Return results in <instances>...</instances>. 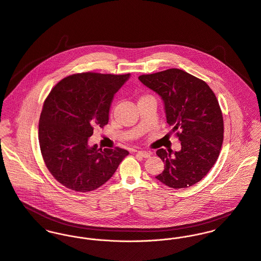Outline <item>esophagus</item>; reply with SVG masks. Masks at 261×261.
<instances>
[{
  "instance_id": "obj_1",
  "label": "esophagus",
  "mask_w": 261,
  "mask_h": 261,
  "mask_svg": "<svg viewBox=\"0 0 261 261\" xmlns=\"http://www.w3.org/2000/svg\"><path fill=\"white\" fill-rule=\"evenodd\" d=\"M137 154L140 155L141 157H143V158H148V157H150V153L147 152V151H137Z\"/></svg>"
}]
</instances>
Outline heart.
I'll use <instances>...</instances> for the list:
<instances>
[{
  "mask_svg": "<svg viewBox=\"0 0 261 261\" xmlns=\"http://www.w3.org/2000/svg\"><path fill=\"white\" fill-rule=\"evenodd\" d=\"M147 97H151V96H149V95H145V96H143V97H141V98H147ZM140 98V99H141Z\"/></svg>",
  "mask_w": 261,
  "mask_h": 261,
  "instance_id": "b5f03b06",
  "label": "heart"
}]
</instances>
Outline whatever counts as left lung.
I'll use <instances>...</instances> for the list:
<instances>
[{"mask_svg": "<svg viewBox=\"0 0 261 261\" xmlns=\"http://www.w3.org/2000/svg\"><path fill=\"white\" fill-rule=\"evenodd\" d=\"M138 79L162 98L166 121L181 144L180 151L157 150L165 168L155 177L172 189L194 186L214 166L223 144V115L214 92L206 82L178 68Z\"/></svg>", "mask_w": 261, "mask_h": 261, "instance_id": "1", "label": "left lung"}]
</instances>
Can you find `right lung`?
<instances>
[{
  "label": "right lung",
  "instance_id": "right-lung-1",
  "mask_svg": "<svg viewBox=\"0 0 261 261\" xmlns=\"http://www.w3.org/2000/svg\"><path fill=\"white\" fill-rule=\"evenodd\" d=\"M129 75L70 74L46 97L39 119V146L47 169L65 188L77 193L97 190L129 154L120 147L102 150L88 145L94 127L108 124L113 97Z\"/></svg>",
  "mask_w": 261,
  "mask_h": 261
}]
</instances>
